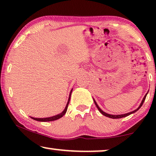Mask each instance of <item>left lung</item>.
<instances>
[{"instance_id": "8db88e82", "label": "left lung", "mask_w": 156, "mask_h": 156, "mask_svg": "<svg viewBox=\"0 0 156 156\" xmlns=\"http://www.w3.org/2000/svg\"><path fill=\"white\" fill-rule=\"evenodd\" d=\"M146 95H147V94L146 95H145V97H144V99H143V100H142V101H141V103H140V106H138V108H137V109H136V110H134V111H133V112H129V113H127V114H120V115H112V114H106V112H103V111H102L101 108H99V106H98V104H97V102L95 101V100L94 99V104H96V106H97V108L98 109H99V111L102 114L104 115V116H107V117H108V118H112V119H121V118H123V117H126V116H129V115H130V114H133V113H135V112H137V111L139 109V108L141 107V106L143 105V104H144V101H145V99H146Z\"/></svg>"}]
</instances>
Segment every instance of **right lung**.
Listing matches in <instances>:
<instances>
[{"instance_id":"right-lung-1","label":"right lung","mask_w":156,"mask_h":156,"mask_svg":"<svg viewBox=\"0 0 156 156\" xmlns=\"http://www.w3.org/2000/svg\"><path fill=\"white\" fill-rule=\"evenodd\" d=\"M72 89L70 91V94H69V99H68V101H67V105H66V107L64 111L60 114L56 115V116H52V117H48V118H34V117H31L32 119H34V120L35 121H43V122H46V121H55V120H57V119H60L64 115L66 114V112H67V107H68V105H69V100H70V97H71V94H72Z\"/></svg>"}]
</instances>
